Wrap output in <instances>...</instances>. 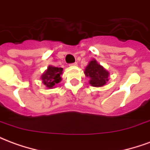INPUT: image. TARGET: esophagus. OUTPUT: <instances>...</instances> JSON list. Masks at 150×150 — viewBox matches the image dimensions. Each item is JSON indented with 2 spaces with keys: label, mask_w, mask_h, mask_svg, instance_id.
<instances>
[{
  "label": "esophagus",
  "mask_w": 150,
  "mask_h": 150,
  "mask_svg": "<svg viewBox=\"0 0 150 150\" xmlns=\"http://www.w3.org/2000/svg\"><path fill=\"white\" fill-rule=\"evenodd\" d=\"M70 66H71V67H75V66H77V62H74V63H71Z\"/></svg>",
  "instance_id": "esophagus-1"
}]
</instances>
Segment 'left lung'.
Segmentation results:
<instances>
[{"instance_id":"left-lung-1","label":"left lung","mask_w":150,"mask_h":150,"mask_svg":"<svg viewBox=\"0 0 150 150\" xmlns=\"http://www.w3.org/2000/svg\"><path fill=\"white\" fill-rule=\"evenodd\" d=\"M85 75L90 79L89 83L92 87H103L108 81L109 72L99 64L96 59L89 62L84 71Z\"/></svg>"}]
</instances>
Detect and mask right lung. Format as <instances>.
Masks as SVG:
<instances>
[{
	"instance_id": "obj_1",
	"label": "right lung",
	"mask_w": 150,
	"mask_h": 150,
	"mask_svg": "<svg viewBox=\"0 0 150 150\" xmlns=\"http://www.w3.org/2000/svg\"><path fill=\"white\" fill-rule=\"evenodd\" d=\"M62 70L63 69L62 67L49 66L47 67V70L43 73L41 77L43 84L49 89L54 88L57 83H59L62 80L61 75L62 74Z\"/></svg>"
}]
</instances>
